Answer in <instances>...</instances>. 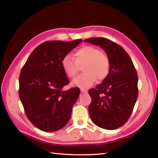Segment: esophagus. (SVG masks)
<instances>
[{
	"instance_id": "1",
	"label": "esophagus",
	"mask_w": 158,
	"mask_h": 158,
	"mask_svg": "<svg viewBox=\"0 0 158 158\" xmlns=\"http://www.w3.org/2000/svg\"><path fill=\"white\" fill-rule=\"evenodd\" d=\"M81 92L82 94H87V89H84V88H81Z\"/></svg>"
}]
</instances>
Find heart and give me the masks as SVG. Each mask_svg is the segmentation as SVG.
<instances>
[{
    "mask_svg": "<svg viewBox=\"0 0 158 158\" xmlns=\"http://www.w3.org/2000/svg\"><path fill=\"white\" fill-rule=\"evenodd\" d=\"M82 66L85 73L77 77L73 85L82 88L89 87L96 79L103 81L110 71V61L106 54L100 49L92 46L82 47L75 52L74 57L66 55L62 60V66L67 76L73 78L79 72V66Z\"/></svg>",
    "mask_w": 158,
    "mask_h": 158,
    "instance_id": "b5f03b06",
    "label": "heart"
}]
</instances>
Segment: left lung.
I'll return each instance as SVG.
<instances>
[{"label":"left lung","mask_w":158,"mask_h":158,"mask_svg":"<svg viewBox=\"0 0 158 158\" xmlns=\"http://www.w3.org/2000/svg\"><path fill=\"white\" fill-rule=\"evenodd\" d=\"M85 41L101 46L110 61L108 76L89 90L92 98L90 118L100 128L117 129L128 121L136 103L137 71L128 54L118 44L104 37L89 38Z\"/></svg>","instance_id":"obj_1"}]
</instances>
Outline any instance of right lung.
I'll return each instance as SVG.
<instances>
[{
  "label": "right lung",
  "mask_w": 158,
  "mask_h": 158,
  "mask_svg": "<svg viewBox=\"0 0 158 158\" xmlns=\"http://www.w3.org/2000/svg\"><path fill=\"white\" fill-rule=\"evenodd\" d=\"M82 41H45L35 48L21 69L19 98L27 118L41 131H57L70 119L80 89L62 90L69 81L62 60Z\"/></svg>",
  "instance_id": "1"
}]
</instances>
